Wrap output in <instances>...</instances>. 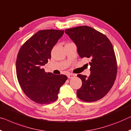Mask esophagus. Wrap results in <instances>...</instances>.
I'll return each mask as SVG.
<instances>
[{
  "label": "esophagus",
  "instance_id": "esophagus-1",
  "mask_svg": "<svg viewBox=\"0 0 131 131\" xmlns=\"http://www.w3.org/2000/svg\"><path fill=\"white\" fill-rule=\"evenodd\" d=\"M76 76V74H74L73 73H68V78L69 79H72L74 78V76Z\"/></svg>",
  "mask_w": 131,
  "mask_h": 131
}]
</instances>
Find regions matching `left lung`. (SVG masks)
Masks as SVG:
<instances>
[{
	"instance_id": "8db88e82",
	"label": "left lung",
	"mask_w": 131,
	"mask_h": 131,
	"mask_svg": "<svg viewBox=\"0 0 131 131\" xmlns=\"http://www.w3.org/2000/svg\"><path fill=\"white\" fill-rule=\"evenodd\" d=\"M76 43L81 58H90V75L78 74L82 82L77 96L86 102L102 99L110 90L117 73V62L109 39L90 27L82 26L65 30Z\"/></svg>"
}]
</instances>
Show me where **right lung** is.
I'll use <instances>...</instances> for the list:
<instances>
[{"label": "right lung", "instance_id": "obj_1", "mask_svg": "<svg viewBox=\"0 0 131 131\" xmlns=\"http://www.w3.org/2000/svg\"><path fill=\"white\" fill-rule=\"evenodd\" d=\"M64 30H43L24 43L16 59V74L27 96L38 104H47L58 99L59 89L67 80L64 74L45 72L42 66L51 57V51Z\"/></svg>", "mask_w": 131, "mask_h": 131}]
</instances>
